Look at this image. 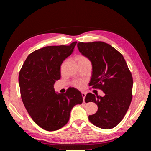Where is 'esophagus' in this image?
<instances>
[{"label":"esophagus","mask_w":151,"mask_h":151,"mask_svg":"<svg viewBox=\"0 0 151 151\" xmlns=\"http://www.w3.org/2000/svg\"><path fill=\"white\" fill-rule=\"evenodd\" d=\"M86 93H82V96H83V102L84 103L85 102V101H84V99H85V97H86Z\"/></svg>","instance_id":"obj_1"}]
</instances>
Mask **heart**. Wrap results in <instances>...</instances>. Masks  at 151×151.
<instances>
[{
  "mask_svg": "<svg viewBox=\"0 0 151 151\" xmlns=\"http://www.w3.org/2000/svg\"><path fill=\"white\" fill-rule=\"evenodd\" d=\"M77 62H78V63H90L89 60L88 58L84 56H82V55H79L77 57ZM74 85L76 86H77V88H81L82 83H80V82H77V83H76L74 84Z\"/></svg>",
  "mask_w": 151,
  "mask_h": 151,
  "instance_id": "obj_1",
  "label": "heart"
}]
</instances>
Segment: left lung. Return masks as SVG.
Masks as SVG:
<instances>
[{"instance_id": "8db88e82", "label": "left lung", "mask_w": 151, "mask_h": 151, "mask_svg": "<svg viewBox=\"0 0 151 151\" xmlns=\"http://www.w3.org/2000/svg\"><path fill=\"white\" fill-rule=\"evenodd\" d=\"M77 48L91 61L92 76L89 86L101 89L103 97L88 93L85 102H94L98 111L89 116L93 125L103 129L116 127L125 115L132 98L133 79L122 55L102 42H80Z\"/></svg>"}]
</instances>
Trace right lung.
I'll list each match as a JSON object with an SVG mask.
<instances>
[{
    "label": "right lung",
    "mask_w": 151,
    "mask_h": 151,
    "mask_svg": "<svg viewBox=\"0 0 151 151\" xmlns=\"http://www.w3.org/2000/svg\"><path fill=\"white\" fill-rule=\"evenodd\" d=\"M76 43L36 50L28 56L19 72L22 101L33 120L45 130L61 129L68 122L72 108L83 103L78 89L70 88L60 94L53 88L60 79L62 62L74 52Z\"/></svg>",
    "instance_id": "add662e5"
}]
</instances>
